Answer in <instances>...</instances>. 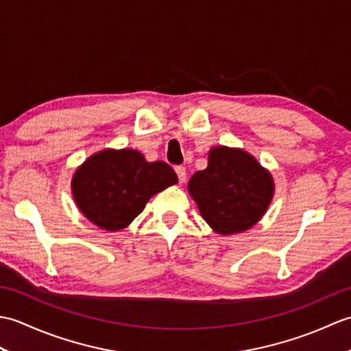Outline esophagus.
Instances as JSON below:
<instances>
[{"label": "esophagus", "mask_w": 351, "mask_h": 351, "mask_svg": "<svg viewBox=\"0 0 351 351\" xmlns=\"http://www.w3.org/2000/svg\"><path fill=\"white\" fill-rule=\"evenodd\" d=\"M175 171H176L178 180H180V182H185V180H187V170H185V167L184 166H176Z\"/></svg>", "instance_id": "34e87169"}]
</instances>
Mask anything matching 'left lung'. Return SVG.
<instances>
[{
  "instance_id": "8db88e82",
  "label": "left lung",
  "mask_w": 351,
  "mask_h": 351,
  "mask_svg": "<svg viewBox=\"0 0 351 351\" xmlns=\"http://www.w3.org/2000/svg\"><path fill=\"white\" fill-rule=\"evenodd\" d=\"M189 193L215 232L232 235L255 226L265 214L274 181L249 152L215 146L208 154V167L191 176Z\"/></svg>"
}]
</instances>
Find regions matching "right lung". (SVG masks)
<instances>
[{
  "instance_id": "obj_1",
  "label": "right lung",
  "mask_w": 351,
  "mask_h": 351,
  "mask_svg": "<svg viewBox=\"0 0 351 351\" xmlns=\"http://www.w3.org/2000/svg\"><path fill=\"white\" fill-rule=\"evenodd\" d=\"M176 182L167 162H149L134 149H104L81 164L71 185L80 211L96 226L116 232L128 226L154 195Z\"/></svg>"
}]
</instances>
